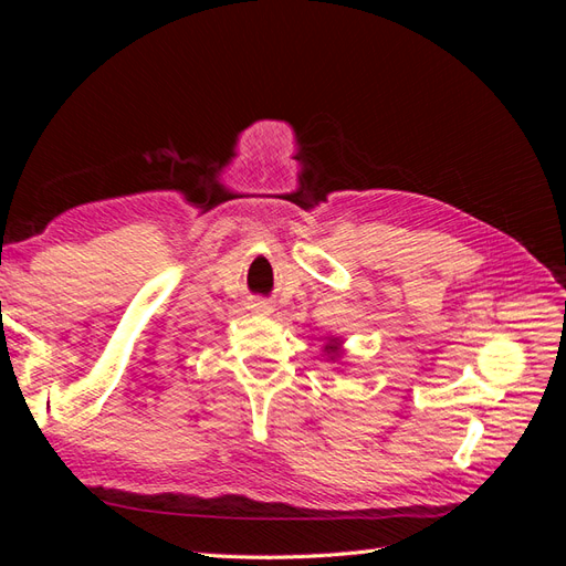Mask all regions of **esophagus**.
<instances>
[{
  "label": "esophagus",
  "mask_w": 566,
  "mask_h": 566,
  "mask_svg": "<svg viewBox=\"0 0 566 566\" xmlns=\"http://www.w3.org/2000/svg\"><path fill=\"white\" fill-rule=\"evenodd\" d=\"M250 310L256 314H271V304L264 300H254V302H250Z\"/></svg>",
  "instance_id": "obj_1"
}]
</instances>
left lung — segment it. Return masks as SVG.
<instances>
[{
    "label": "left lung",
    "instance_id": "obj_1",
    "mask_svg": "<svg viewBox=\"0 0 566 566\" xmlns=\"http://www.w3.org/2000/svg\"><path fill=\"white\" fill-rule=\"evenodd\" d=\"M337 349H339V342L337 339H331L328 345H325V352H328L331 356H337Z\"/></svg>",
    "mask_w": 566,
    "mask_h": 566
}]
</instances>
